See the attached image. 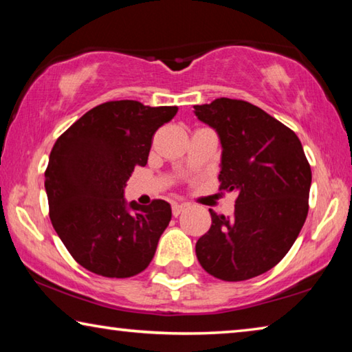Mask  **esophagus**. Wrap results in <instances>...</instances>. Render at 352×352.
<instances>
[{"label": "esophagus", "mask_w": 352, "mask_h": 352, "mask_svg": "<svg viewBox=\"0 0 352 352\" xmlns=\"http://www.w3.org/2000/svg\"><path fill=\"white\" fill-rule=\"evenodd\" d=\"M184 210H186V206H184V205L174 204V205H172V216H174V217H178V216H180V214H182Z\"/></svg>", "instance_id": "34e87169"}]
</instances>
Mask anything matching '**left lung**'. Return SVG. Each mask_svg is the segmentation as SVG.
<instances>
[{"instance_id":"8db88e82","label":"left lung","mask_w":352,"mask_h":352,"mask_svg":"<svg viewBox=\"0 0 352 352\" xmlns=\"http://www.w3.org/2000/svg\"><path fill=\"white\" fill-rule=\"evenodd\" d=\"M222 144L220 190L237 194L234 214L211 212L195 243L200 265L222 281H245L273 269L306 222L312 172L294 130L245 100L194 105Z\"/></svg>"}]
</instances>
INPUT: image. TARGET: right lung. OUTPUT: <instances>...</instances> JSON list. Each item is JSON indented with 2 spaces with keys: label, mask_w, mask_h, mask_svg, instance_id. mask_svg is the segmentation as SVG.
I'll use <instances>...</instances> for the list:
<instances>
[{
  "label": "right lung",
  "mask_w": 352,
  "mask_h": 352,
  "mask_svg": "<svg viewBox=\"0 0 352 352\" xmlns=\"http://www.w3.org/2000/svg\"><path fill=\"white\" fill-rule=\"evenodd\" d=\"M177 107L110 100L58 136L45 172L50 217L76 262L96 275L130 278L151 264L172 211L164 200L142 206L124 199L136 166Z\"/></svg>",
  "instance_id": "add662e5"
}]
</instances>
